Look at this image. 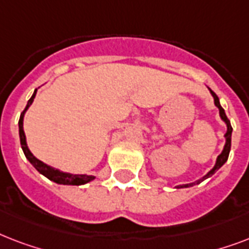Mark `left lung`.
Returning a JSON list of instances; mask_svg holds the SVG:
<instances>
[{
	"instance_id": "obj_1",
	"label": "left lung",
	"mask_w": 249,
	"mask_h": 249,
	"mask_svg": "<svg viewBox=\"0 0 249 249\" xmlns=\"http://www.w3.org/2000/svg\"><path fill=\"white\" fill-rule=\"evenodd\" d=\"M211 90V89H209ZM211 94L213 95V98H214V105L218 107V109H220V116L221 119L226 123V125H228V132H226V134H225V138H226V143H225V147L224 150H222V152H221L220 155H218V158H217V161H216V165L213 166V169L211 170V172H208V174H205L204 177L200 178V179H197L196 182H193V183H187V185H181L178 186V189H182V187H189V186H193L195 185V183H200L201 181H204L205 178L211 177L212 174L216 173V170H218L221 168V166L224 165L226 161H228V158H229V154H230V148H231V132H232V128H231V124H230V120L228 119V116H226V113H225L224 108L221 107L220 105V99H218V97L216 95V93L214 91H212L211 90Z\"/></svg>"
}]
</instances>
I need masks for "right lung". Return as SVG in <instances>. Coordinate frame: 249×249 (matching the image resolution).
Instances as JSON below:
<instances>
[{"instance_id": "right-lung-1", "label": "right lung", "mask_w": 249, "mask_h": 249, "mask_svg": "<svg viewBox=\"0 0 249 249\" xmlns=\"http://www.w3.org/2000/svg\"><path fill=\"white\" fill-rule=\"evenodd\" d=\"M37 89L35 90V93L31 97V99L28 101L27 106H25L24 111L21 112L20 119H19V137H20V144L21 148H23V152H24L25 158L29 160V163L32 164L35 168H36L41 174H44L45 177H48L49 179L56 182V183H60V185H84V183H88V182L93 181L94 176H86V174H71V173H64V172H60V170L53 168V166L48 165V164L42 163L41 160H38L37 158L33 156V154L29 151L28 146H27V142H25V134L24 130H23V117H24L25 111L28 109V107L32 105L33 99H35V95H36Z\"/></svg>"}]
</instances>
